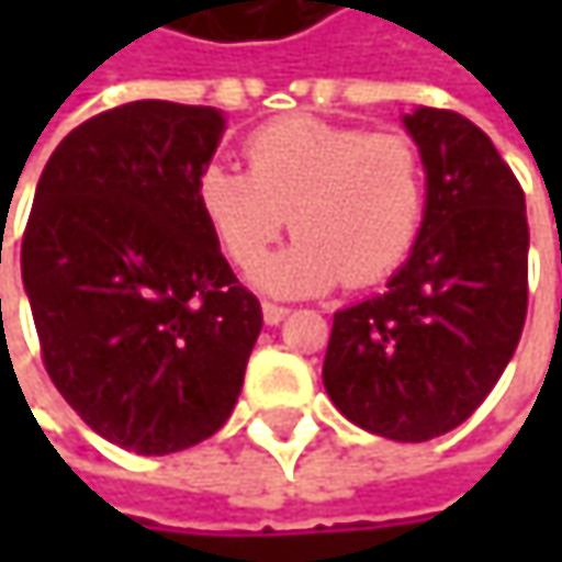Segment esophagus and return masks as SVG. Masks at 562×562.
Segmentation results:
<instances>
[{
  "label": "esophagus",
  "instance_id": "obj_1",
  "mask_svg": "<svg viewBox=\"0 0 562 562\" xmlns=\"http://www.w3.org/2000/svg\"><path fill=\"white\" fill-rule=\"evenodd\" d=\"M285 315H289V308H285V305H277V302H263V322H267V325H280Z\"/></svg>",
  "mask_w": 562,
  "mask_h": 562
}]
</instances>
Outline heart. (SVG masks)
Returning <instances> with one entry per match:
<instances>
[{"label":"heart","mask_w":562,"mask_h":562,"mask_svg":"<svg viewBox=\"0 0 562 562\" xmlns=\"http://www.w3.org/2000/svg\"><path fill=\"white\" fill-rule=\"evenodd\" d=\"M244 162L247 175L211 162L194 194L221 254L244 270L289 217L295 240L254 273L267 292L364 289L409 260L426 217V166L409 136L285 116L244 143Z\"/></svg>","instance_id":"obj_1"}]
</instances>
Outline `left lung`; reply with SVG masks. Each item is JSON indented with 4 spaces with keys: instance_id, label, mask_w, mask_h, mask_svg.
Returning a JSON list of instances; mask_svg holds the SVG:
<instances>
[{
    "instance_id": "obj_1",
    "label": "left lung",
    "mask_w": 562,
    "mask_h": 562,
    "mask_svg": "<svg viewBox=\"0 0 562 562\" xmlns=\"http://www.w3.org/2000/svg\"><path fill=\"white\" fill-rule=\"evenodd\" d=\"M426 166V217L387 292L335 312L322 381L361 429L426 442L498 384L527 318L524 188L462 113L403 116Z\"/></svg>"
}]
</instances>
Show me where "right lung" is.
Instances as JSON below:
<instances>
[{"label":"right lung","mask_w":562,"mask_h":562,"mask_svg":"<svg viewBox=\"0 0 562 562\" xmlns=\"http://www.w3.org/2000/svg\"><path fill=\"white\" fill-rule=\"evenodd\" d=\"M214 106L136 100L64 136L38 178L22 282L60 396L103 439L169 456L214 436L263 328L198 207Z\"/></svg>","instance_id":"right-lung-1"}]
</instances>
